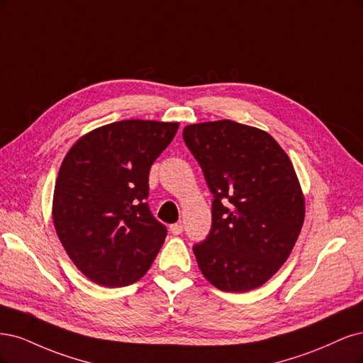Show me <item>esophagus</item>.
Listing matches in <instances>:
<instances>
[{
    "label": "esophagus",
    "mask_w": 363,
    "mask_h": 363,
    "mask_svg": "<svg viewBox=\"0 0 363 363\" xmlns=\"http://www.w3.org/2000/svg\"><path fill=\"white\" fill-rule=\"evenodd\" d=\"M182 230H184V225L182 223L170 225V232L173 233V235H179V233H182Z\"/></svg>",
    "instance_id": "obj_1"
}]
</instances>
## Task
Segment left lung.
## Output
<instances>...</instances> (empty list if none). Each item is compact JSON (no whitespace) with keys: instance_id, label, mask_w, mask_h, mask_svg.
Instances as JSON below:
<instances>
[{"instance_id":"8db88e82","label":"left lung","mask_w":363,"mask_h":363,"mask_svg":"<svg viewBox=\"0 0 363 363\" xmlns=\"http://www.w3.org/2000/svg\"><path fill=\"white\" fill-rule=\"evenodd\" d=\"M182 137L214 196L211 230L193 247L199 268L226 292L264 285L305 220L291 160L270 134L233 121L189 125Z\"/></svg>"}]
</instances>
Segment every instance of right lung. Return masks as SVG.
<instances>
[{
	"mask_svg": "<svg viewBox=\"0 0 363 363\" xmlns=\"http://www.w3.org/2000/svg\"><path fill=\"white\" fill-rule=\"evenodd\" d=\"M179 123L122 121L96 128L69 149L55 181L52 220L78 270L101 286L143 277L167 228L152 216L149 170Z\"/></svg>",
	"mask_w": 363,
	"mask_h": 363,
	"instance_id": "1",
	"label": "right lung"
}]
</instances>
